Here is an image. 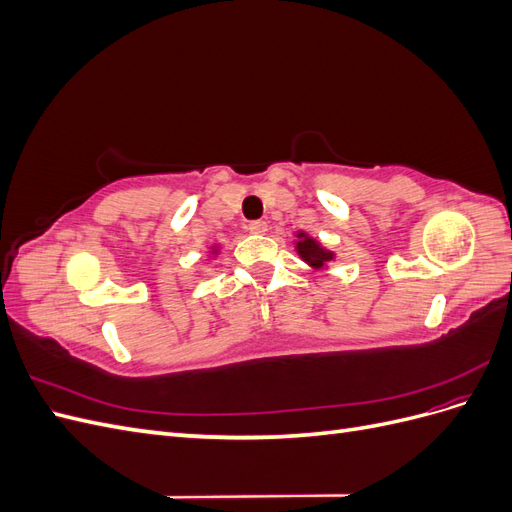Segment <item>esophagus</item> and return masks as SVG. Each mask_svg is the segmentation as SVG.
<instances>
[{
    "label": "esophagus",
    "instance_id": "1",
    "mask_svg": "<svg viewBox=\"0 0 512 512\" xmlns=\"http://www.w3.org/2000/svg\"><path fill=\"white\" fill-rule=\"evenodd\" d=\"M267 228H269L267 222H262V220H256V222H252L250 226H247V230H250L252 235H265Z\"/></svg>",
    "mask_w": 512,
    "mask_h": 512
}]
</instances>
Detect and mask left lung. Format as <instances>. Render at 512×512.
Instances as JSON below:
<instances>
[{
  "label": "left lung",
  "instance_id": "left-lung-1",
  "mask_svg": "<svg viewBox=\"0 0 512 512\" xmlns=\"http://www.w3.org/2000/svg\"><path fill=\"white\" fill-rule=\"evenodd\" d=\"M294 237H297L294 239V250H297L299 258L307 267H312L314 271L329 269V262L335 260V252H331L329 247H324L316 237H312L305 230H297V235Z\"/></svg>",
  "mask_w": 512,
  "mask_h": 512
}]
</instances>
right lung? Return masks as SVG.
<instances>
[{
  "label": "right lung",
  "instance_id": "right-lung-1",
  "mask_svg": "<svg viewBox=\"0 0 512 512\" xmlns=\"http://www.w3.org/2000/svg\"><path fill=\"white\" fill-rule=\"evenodd\" d=\"M218 256H220V245L215 243V245H211V247H209V256H207V258H209V260H213V258H218Z\"/></svg>",
  "mask_w": 512,
  "mask_h": 512
}]
</instances>
